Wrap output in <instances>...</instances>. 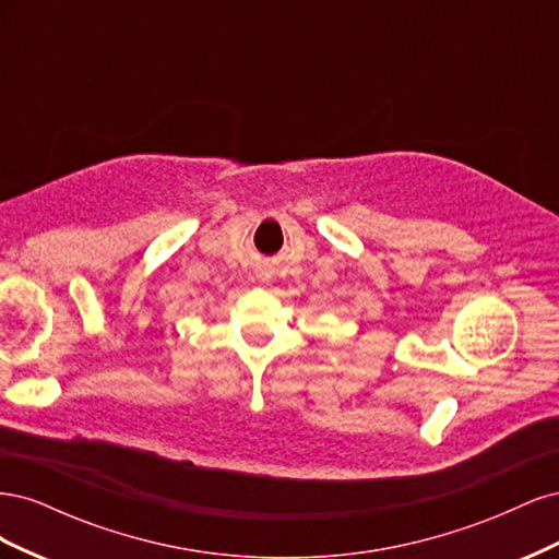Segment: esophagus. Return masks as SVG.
<instances>
[{"label": "esophagus", "mask_w": 559, "mask_h": 559, "mask_svg": "<svg viewBox=\"0 0 559 559\" xmlns=\"http://www.w3.org/2000/svg\"><path fill=\"white\" fill-rule=\"evenodd\" d=\"M261 280H263V282H270V275H267V273H261Z\"/></svg>", "instance_id": "34e87169"}]
</instances>
